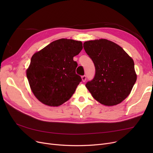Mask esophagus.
I'll return each mask as SVG.
<instances>
[{
	"label": "esophagus",
	"instance_id": "1",
	"mask_svg": "<svg viewBox=\"0 0 153 153\" xmlns=\"http://www.w3.org/2000/svg\"><path fill=\"white\" fill-rule=\"evenodd\" d=\"M86 79H87L86 76H82V81L83 82H85V81H86Z\"/></svg>",
	"mask_w": 153,
	"mask_h": 153
}]
</instances>
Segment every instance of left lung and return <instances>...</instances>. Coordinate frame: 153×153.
Returning a JSON list of instances; mask_svg holds the SVG:
<instances>
[{"mask_svg":"<svg viewBox=\"0 0 153 153\" xmlns=\"http://www.w3.org/2000/svg\"><path fill=\"white\" fill-rule=\"evenodd\" d=\"M84 48L95 68L94 77L85 84L92 97L107 106L121 103L137 78L133 59L122 47L106 39L85 42Z\"/></svg>","mask_w":153,"mask_h":153,"instance_id":"left-lung-1","label":"left lung"}]
</instances>
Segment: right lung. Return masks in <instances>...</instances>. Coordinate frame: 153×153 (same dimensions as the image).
<instances>
[{
    "label": "right lung",
    "mask_w": 153,
    "mask_h": 153,
    "mask_svg": "<svg viewBox=\"0 0 153 153\" xmlns=\"http://www.w3.org/2000/svg\"><path fill=\"white\" fill-rule=\"evenodd\" d=\"M82 50V43L59 39L35 53L27 70V77L35 97L46 105L58 107L74 94L81 77L73 58Z\"/></svg>",
    "instance_id": "1"
}]
</instances>
